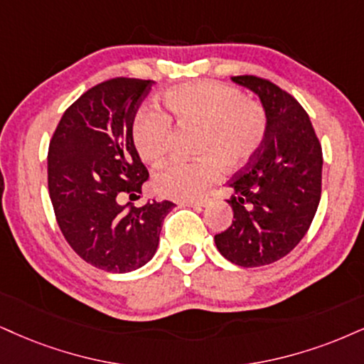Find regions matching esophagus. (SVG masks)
Returning a JSON list of instances; mask_svg holds the SVG:
<instances>
[{
  "mask_svg": "<svg viewBox=\"0 0 364 364\" xmlns=\"http://www.w3.org/2000/svg\"><path fill=\"white\" fill-rule=\"evenodd\" d=\"M205 203H208V200H205V199H197V200H181V203H178V205H186V208H196V209H200V208H204Z\"/></svg>",
  "mask_w": 364,
  "mask_h": 364,
  "instance_id": "34e87169",
  "label": "esophagus"
}]
</instances>
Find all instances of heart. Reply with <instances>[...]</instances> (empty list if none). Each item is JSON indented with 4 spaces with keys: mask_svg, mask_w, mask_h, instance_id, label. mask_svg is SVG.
Wrapping results in <instances>:
<instances>
[{
    "mask_svg": "<svg viewBox=\"0 0 364 364\" xmlns=\"http://www.w3.org/2000/svg\"><path fill=\"white\" fill-rule=\"evenodd\" d=\"M167 114L143 106L134 116L132 140L146 164L164 159L172 141V121L181 128H199L194 161H168L154 173V191L161 197L191 200L221 177L223 167L236 172L263 146L268 114L241 89L216 80L182 84L164 94Z\"/></svg>",
    "mask_w": 364,
    "mask_h": 364,
    "instance_id": "b5f03b06",
    "label": "heart"
}]
</instances>
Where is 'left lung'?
I'll use <instances>...</instances> for the list:
<instances>
[{
    "label": "left lung",
    "mask_w": 364,
    "mask_h": 364,
    "mask_svg": "<svg viewBox=\"0 0 364 364\" xmlns=\"http://www.w3.org/2000/svg\"><path fill=\"white\" fill-rule=\"evenodd\" d=\"M232 80L258 94L268 133L257 156L228 182L235 219L214 241L231 263L253 268L284 258L311 228L321 200L322 148L291 94L257 75Z\"/></svg>",
    "instance_id": "left-lung-1"
}]
</instances>
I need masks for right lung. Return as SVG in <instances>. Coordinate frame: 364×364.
Masks as SVG:
<instances>
[{
  "label": "right lung",
  "instance_id": "1",
  "mask_svg": "<svg viewBox=\"0 0 364 364\" xmlns=\"http://www.w3.org/2000/svg\"><path fill=\"white\" fill-rule=\"evenodd\" d=\"M154 80L113 77L65 109L48 145V194L65 241L84 262L109 273L148 263L159 246L170 200L134 208L148 170L132 127Z\"/></svg>",
  "mask_w": 364,
  "mask_h": 364
}]
</instances>
